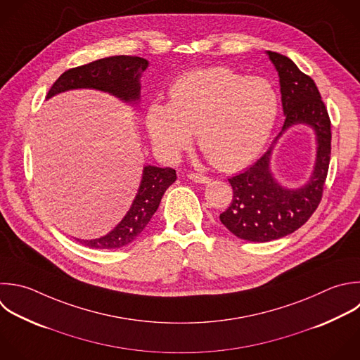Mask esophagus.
Returning <instances> with one entry per match:
<instances>
[{
    "label": "esophagus",
    "mask_w": 360,
    "mask_h": 360,
    "mask_svg": "<svg viewBox=\"0 0 360 360\" xmlns=\"http://www.w3.org/2000/svg\"><path fill=\"white\" fill-rule=\"evenodd\" d=\"M187 177H188L190 180H193V181H195V183H202V184H207V183L211 181L210 177H207V176H204V174H198V173H190Z\"/></svg>",
    "instance_id": "obj_1"
}]
</instances>
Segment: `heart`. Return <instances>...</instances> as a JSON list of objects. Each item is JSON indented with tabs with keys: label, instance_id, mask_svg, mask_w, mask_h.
<instances>
[{
	"label": "heart",
	"instance_id": "obj_1",
	"mask_svg": "<svg viewBox=\"0 0 360 360\" xmlns=\"http://www.w3.org/2000/svg\"><path fill=\"white\" fill-rule=\"evenodd\" d=\"M278 114V96L263 77L228 68L194 70L170 87L169 105L153 103L145 128L155 152L174 158L193 131L210 162L222 170L250 163L266 145Z\"/></svg>",
	"mask_w": 360,
	"mask_h": 360
}]
</instances>
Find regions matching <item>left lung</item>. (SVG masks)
I'll list each match as a JSON object with an SVG mask.
<instances>
[{
  "label": "left lung",
  "mask_w": 360,
  "mask_h": 360,
  "mask_svg": "<svg viewBox=\"0 0 360 360\" xmlns=\"http://www.w3.org/2000/svg\"><path fill=\"white\" fill-rule=\"evenodd\" d=\"M266 55L278 75L284 125L253 166L229 179L232 202L219 215L228 231L249 242L280 239L308 221L322 198L330 159V121L314 80L287 56L270 51ZM294 124H307L314 131L317 155L310 179L298 189H288L274 177L269 160L278 138Z\"/></svg>",
  "instance_id": "1"
}]
</instances>
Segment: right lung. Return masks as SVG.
Masks as SVG:
<instances>
[{
	"label": "right lung",
	"mask_w": 360,
	"mask_h": 360,
	"mask_svg": "<svg viewBox=\"0 0 360 360\" xmlns=\"http://www.w3.org/2000/svg\"><path fill=\"white\" fill-rule=\"evenodd\" d=\"M148 66L149 62L138 56L104 58L65 72L51 87L46 100L69 90L91 89L108 93L127 104L138 105L141 100V77ZM176 179L174 169L145 166L138 193L121 222L101 238L77 240L93 249H118L129 245L149 224L159 208L165 191Z\"/></svg>",
	"instance_id": "obj_1"
}]
</instances>
